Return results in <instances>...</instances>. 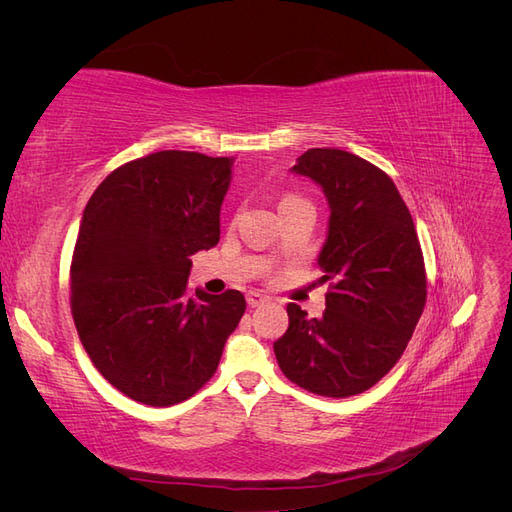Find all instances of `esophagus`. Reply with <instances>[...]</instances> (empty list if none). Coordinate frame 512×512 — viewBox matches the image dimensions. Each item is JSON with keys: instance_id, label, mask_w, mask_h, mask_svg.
I'll use <instances>...</instances> for the list:
<instances>
[{"instance_id": "esophagus-1", "label": "esophagus", "mask_w": 512, "mask_h": 512, "mask_svg": "<svg viewBox=\"0 0 512 512\" xmlns=\"http://www.w3.org/2000/svg\"><path fill=\"white\" fill-rule=\"evenodd\" d=\"M247 305L250 307H260V305H265L269 299L265 297V294H260V292H247Z\"/></svg>"}]
</instances>
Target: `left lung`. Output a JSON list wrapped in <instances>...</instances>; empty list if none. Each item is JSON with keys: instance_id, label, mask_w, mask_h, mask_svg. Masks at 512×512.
Masks as SVG:
<instances>
[{"instance_id": "1", "label": "left lung", "mask_w": 512, "mask_h": 512, "mask_svg": "<svg viewBox=\"0 0 512 512\" xmlns=\"http://www.w3.org/2000/svg\"><path fill=\"white\" fill-rule=\"evenodd\" d=\"M329 200V237L318 256L327 309L307 318L288 303L277 365L301 389L350 397L371 389L404 354L427 301L425 260L393 179L342 149H307L292 166Z\"/></svg>"}]
</instances>
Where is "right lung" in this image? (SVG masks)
I'll list each match as a JSON object with an SVG mask.
<instances>
[{"label": "right lung", "instance_id": "add662e5", "mask_svg": "<svg viewBox=\"0 0 512 512\" xmlns=\"http://www.w3.org/2000/svg\"><path fill=\"white\" fill-rule=\"evenodd\" d=\"M230 158L158 151L115 168L83 211L70 307L91 363L138 404L175 406L213 378L239 290L190 294V256L220 241Z\"/></svg>", "mask_w": 512, "mask_h": 512}]
</instances>
